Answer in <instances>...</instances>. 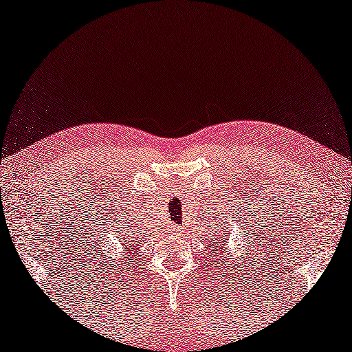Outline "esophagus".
<instances>
[{
    "label": "esophagus",
    "instance_id": "obj_1",
    "mask_svg": "<svg viewBox=\"0 0 352 352\" xmlns=\"http://www.w3.org/2000/svg\"><path fill=\"white\" fill-rule=\"evenodd\" d=\"M173 230H175L176 233H179L181 232V227H175V229H173Z\"/></svg>",
    "mask_w": 352,
    "mask_h": 352
}]
</instances>
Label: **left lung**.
I'll return each mask as SVG.
<instances>
[{
    "instance_id": "1",
    "label": "left lung",
    "mask_w": 352,
    "mask_h": 352,
    "mask_svg": "<svg viewBox=\"0 0 352 352\" xmlns=\"http://www.w3.org/2000/svg\"><path fill=\"white\" fill-rule=\"evenodd\" d=\"M224 243H226V239H223V243H218V244H214V245H217V249H219V245H221V248H223V245H224Z\"/></svg>"
}]
</instances>
